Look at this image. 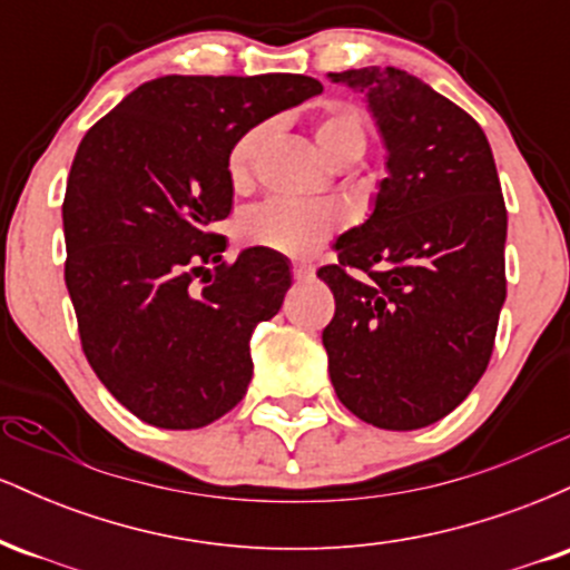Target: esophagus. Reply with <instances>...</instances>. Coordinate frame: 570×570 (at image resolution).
Here are the masks:
<instances>
[{"label": "esophagus", "instance_id": "1", "mask_svg": "<svg viewBox=\"0 0 570 570\" xmlns=\"http://www.w3.org/2000/svg\"><path fill=\"white\" fill-rule=\"evenodd\" d=\"M292 273H294V278H297V281H307V278H313V265L294 263L292 265Z\"/></svg>", "mask_w": 570, "mask_h": 570}]
</instances>
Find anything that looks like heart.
Here are the masks:
<instances>
[{
  "mask_svg": "<svg viewBox=\"0 0 570 570\" xmlns=\"http://www.w3.org/2000/svg\"><path fill=\"white\" fill-rule=\"evenodd\" d=\"M271 128L254 126L240 134L227 153V179L235 189L252 185L254 163ZM313 139L318 153L335 168H348L367 149V130L356 107L332 104L313 122ZM337 214L330 206H303V203L267 200L238 219V235L248 246L267 248L284 257H307L337 230Z\"/></svg>",
  "mask_w": 570,
  "mask_h": 570,
  "instance_id": "b5f03b06",
  "label": "heart"
}]
</instances>
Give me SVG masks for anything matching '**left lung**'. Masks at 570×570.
I'll list each match as a JSON object with an SVG mask.
<instances>
[{
	"mask_svg": "<svg viewBox=\"0 0 570 570\" xmlns=\"http://www.w3.org/2000/svg\"><path fill=\"white\" fill-rule=\"evenodd\" d=\"M381 130L385 171L364 225L318 271L335 294L330 377L353 415L412 431L453 412L493 353L507 299V206L488 136L407 71H332ZM358 269L364 277H353Z\"/></svg>",
	"mask_w": 570,
	"mask_h": 570,
	"instance_id": "8db88e82",
	"label": "left lung"
}]
</instances>
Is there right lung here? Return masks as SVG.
Wrapping results in <instances>:
<instances>
[{
    "label": "right lung",
    "instance_id": "obj_1",
    "mask_svg": "<svg viewBox=\"0 0 570 570\" xmlns=\"http://www.w3.org/2000/svg\"><path fill=\"white\" fill-rule=\"evenodd\" d=\"M322 90L305 75H166L122 98L77 147L63 276L82 351L149 426H208L244 399L248 340L281 311L292 273L284 254L257 246L222 263L227 240L214 225L233 208L227 153Z\"/></svg>",
    "mask_w": 570,
    "mask_h": 570
}]
</instances>
